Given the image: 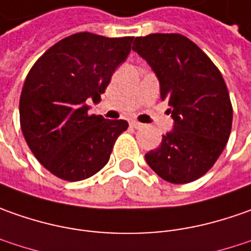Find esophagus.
Masks as SVG:
<instances>
[{
    "mask_svg": "<svg viewBox=\"0 0 251 251\" xmlns=\"http://www.w3.org/2000/svg\"><path fill=\"white\" fill-rule=\"evenodd\" d=\"M130 126L132 127H134V129H140V127H143V124H140V122H137V121H130Z\"/></svg>",
    "mask_w": 251,
    "mask_h": 251,
    "instance_id": "34e87169",
    "label": "esophagus"
}]
</instances>
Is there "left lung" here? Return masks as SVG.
Here are the masks:
<instances>
[{
	"instance_id": "left-lung-1",
	"label": "left lung",
	"mask_w": 251,
	"mask_h": 251,
	"mask_svg": "<svg viewBox=\"0 0 251 251\" xmlns=\"http://www.w3.org/2000/svg\"><path fill=\"white\" fill-rule=\"evenodd\" d=\"M132 50L151 66L174 119L172 130L146 161L167 182H193L215 164L230 134L233 111L224 77L193 41L177 33L136 37Z\"/></svg>"
}]
</instances>
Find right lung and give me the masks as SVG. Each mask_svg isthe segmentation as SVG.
Wrapping results in <instances>:
<instances>
[{"label":"right lung","instance_id":"add662e5","mask_svg":"<svg viewBox=\"0 0 251 251\" xmlns=\"http://www.w3.org/2000/svg\"><path fill=\"white\" fill-rule=\"evenodd\" d=\"M132 41L76 33L47 50L30 69L19 102L21 127L34 157L55 176L69 182L93 176L127 129L124 119L89 115L86 101L101 100Z\"/></svg>","mask_w":251,"mask_h":251}]
</instances>
